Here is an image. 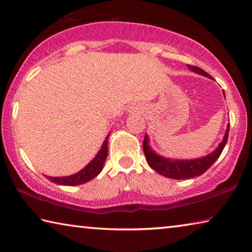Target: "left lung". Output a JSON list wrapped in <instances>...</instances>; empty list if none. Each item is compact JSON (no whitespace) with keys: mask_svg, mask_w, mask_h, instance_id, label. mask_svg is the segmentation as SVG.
<instances>
[{"mask_svg":"<svg viewBox=\"0 0 252 252\" xmlns=\"http://www.w3.org/2000/svg\"><path fill=\"white\" fill-rule=\"evenodd\" d=\"M188 67H189L191 71L195 72V73L211 78L210 74H208L207 72H204L198 66L188 65ZM229 126H227V131H225L222 142L219 144V147L217 148L215 151L206 157L199 158V159L194 160H170L165 159V158L161 156H158L157 153L149 147V139L148 135H146L143 140V151L144 155H146L148 164L150 165L153 170H156L158 173H160L161 176L171 179H178V180H181V179H191L201 176V174L206 172L220 157L225 143H227L229 135Z\"/></svg>","mask_w":252,"mask_h":252,"instance_id":"obj_1","label":"left lung"}]
</instances>
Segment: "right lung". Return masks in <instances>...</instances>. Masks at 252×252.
Here are the masks:
<instances>
[{"instance_id": "1", "label": "right lung", "mask_w": 252, "mask_h": 252, "mask_svg": "<svg viewBox=\"0 0 252 252\" xmlns=\"http://www.w3.org/2000/svg\"><path fill=\"white\" fill-rule=\"evenodd\" d=\"M108 138L109 135L105 138L104 142L101 147V150L97 152L94 159H93L84 169L81 170L78 173L72 174V176L69 177H48L49 180L57 183V185L78 186L92 180L93 178H95L97 174L101 172L102 168H103L104 161L106 159V157H108Z\"/></svg>"}]
</instances>
